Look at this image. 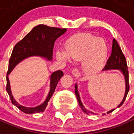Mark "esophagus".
Segmentation results:
<instances>
[{
  "instance_id": "1",
  "label": "esophagus",
  "mask_w": 134,
  "mask_h": 134,
  "mask_svg": "<svg viewBox=\"0 0 134 134\" xmlns=\"http://www.w3.org/2000/svg\"><path fill=\"white\" fill-rule=\"evenodd\" d=\"M72 75H73L74 77H75V78H78L80 76V72H79V70L77 69V68L73 69V70L72 71Z\"/></svg>"
}]
</instances>
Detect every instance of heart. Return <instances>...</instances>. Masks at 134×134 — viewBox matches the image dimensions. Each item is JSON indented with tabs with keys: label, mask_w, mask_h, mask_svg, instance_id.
<instances>
[{
	"label": "heart",
	"mask_w": 134,
	"mask_h": 134,
	"mask_svg": "<svg viewBox=\"0 0 134 134\" xmlns=\"http://www.w3.org/2000/svg\"><path fill=\"white\" fill-rule=\"evenodd\" d=\"M109 48L103 38L88 34L75 35L66 41L64 51L57 52L58 60L66 62L69 59L82 60V68L88 75L97 73L103 68Z\"/></svg>",
	"instance_id": "b5f03b06"
}]
</instances>
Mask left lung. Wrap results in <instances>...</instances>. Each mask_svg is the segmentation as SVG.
<instances>
[{
	"mask_svg": "<svg viewBox=\"0 0 134 134\" xmlns=\"http://www.w3.org/2000/svg\"><path fill=\"white\" fill-rule=\"evenodd\" d=\"M120 70V71L122 72V73L123 74L125 77V86H126V90L125 93V96L123 97L122 102L120 103L119 105L117 108H119L124 103L125 100L126 99V97L127 96L128 92L129 90V71H128L127 65V61H126L125 57L123 55L122 52V50L119 46V44L117 42V41L115 39L113 40L112 42V48H111V53L110 57H109L107 64H106L105 68L103 70ZM75 94L77 96V99L79 103V106H80L81 109H82L83 111H84L86 114H94L91 111H90L89 110L84 108V106L83 105L81 101L80 97H79V92L77 90V85H75ZM115 110V109H111L110 111H108L107 113L109 114L112 112V111Z\"/></svg>",
	"mask_w": 134,
	"mask_h": 134,
	"instance_id": "8db88e82",
	"label": "left lung"
}]
</instances>
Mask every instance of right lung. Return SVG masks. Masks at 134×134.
<instances>
[{
	"mask_svg": "<svg viewBox=\"0 0 134 134\" xmlns=\"http://www.w3.org/2000/svg\"><path fill=\"white\" fill-rule=\"evenodd\" d=\"M66 31V29L51 27L44 25L35 26L23 40L14 46L9 62V68L7 73L6 90L9 95L12 104L17 107L25 114H35L43 112L48 105V102L54 93L57 83L62 77L64 73L62 70H57L51 75L50 91L46 100L40 105L35 108H26L20 105L12 96L8 75L16 65L23 59L32 56H39L51 61L55 40Z\"/></svg>",
	"mask_w": 134,
	"mask_h": 134,
	"instance_id": "right-lung-1",
	"label": "right lung"
}]
</instances>
